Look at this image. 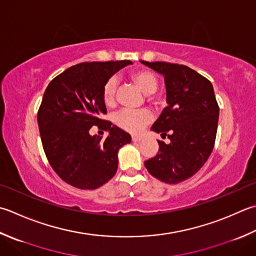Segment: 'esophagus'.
Masks as SVG:
<instances>
[{
  "instance_id": "34e87169",
  "label": "esophagus",
  "mask_w": 256,
  "mask_h": 256,
  "mask_svg": "<svg viewBox=\"0 0 256 256\" xmlns=\"http://www.w3.org/2000/svg\"><path fill=\"white\" fill-rule=\"evenodd\" d=\"M142 140H143L142 135H133V136H132L133 142H140V141H142Z\"/></svg>"
}]
</instances>
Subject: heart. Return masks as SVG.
Listing matches in <instances>:
<instances>
[{
	"label": "heart",
	"mask_w": 256,
	"mask_h": 256,
	"mask_svg": "<svg viewBox=\"0 0 256 256\" xmlns=\"http://www.w3.org/2000/svg\"><path fill=\"white\" fill-rule=\"evenodd\" d=\"M132 78L145 94L151 95L156 92L158 80L152 72L146 71V70H141V71L135 72L132 75ZM118 85V81L115 76L110 78L105 82L102 90V98L106 106H113L115 104ZM151 120L152 114L148 110L123 108L115 114L114 116V122L116 123L118 126L132 133H138L141 131L145 125L151 122Z\"/></svg>",
	"instance_id": "obj_1"
}]
</instances>
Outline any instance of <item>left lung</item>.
Listing matches in <instances>:
<instances>
[{
	"label": "left lung",
	"instance_id": "8db88e82",
	"mask_svg": "<svg viewBox=\"0 0 256 256\" xmlns=\"http://www.w3.org/2000/svg\"><path fill=\"white\" fill-rule=\"evenodd\" d=\"M164 76L166 103L151 130L171 142H158V153L144 162L160 181L176 184L201 168L213 151L218 105L212 83L185 65L141 61Z\"/></svg>",
	"mask_w": 256,
	"mask_h": 256
}]
</instances>
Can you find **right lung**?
<instances>
[{
    "instance_id": "1",
    "label": "right lung",
    "mask_w": 256,
    "mask_h": 256,
    "mask_svg": "<svg viewBox=\"0 0 256 256\" xmlns=\"http://www.w3.org/2000/svg\"><path fill=\"white\" fill-rule=\"evenodd\" d=\"M131 61L80 63L54 78L45 90L38 113L44 152L64 182L95 190L108 182L118 165V150L131 143L130 134L102 120L105 82ZM108 132L103 140L89 128Z\"/></svg>"
}]
</instances>
